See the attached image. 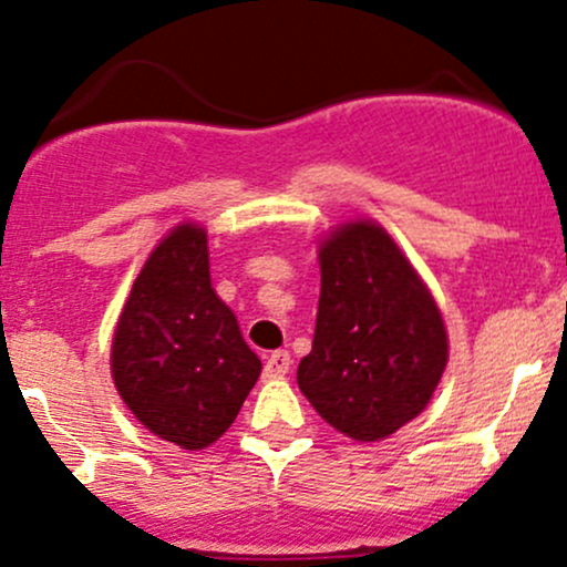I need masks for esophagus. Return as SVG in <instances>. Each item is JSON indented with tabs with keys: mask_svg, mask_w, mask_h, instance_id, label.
<instances>
[{
	"mask_svg": "<svg viewBox=\"0 0 567 567\" xmlns=\"http://www.w3.org/2000/svg\"><path fill=\"white\" fill-rule=\"evenodd\" d=\"M290 365H293V360H290V352H285V350H277V352H271L269 358H266V377H271V379H279V377H285L290 371Z\"/></svg>",
	"mask_w": 567,
	"mask_h": 567,
	"instance_id": "obj_1",
	"label": "esophagus"
}]
</instances>
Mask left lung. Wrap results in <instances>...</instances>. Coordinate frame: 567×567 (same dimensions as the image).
I'll use <instances>...</instances> for the list:
<instances>
[{"instance_id":"obj_1","label":"left lung","mask_w":567,"mask_h":567,"mask_svg":"<svg viewBox=\"0 0 567 567\" xmlns=\"http://www.w3.org/2000/svg\"><path fill=\"white\" fill-rule=\"evenodd\" d=\"M450 344L431 290L374 220L320 245V303L298 388L354 441H382L431 401Z\"/></svg>"}]
</instances>
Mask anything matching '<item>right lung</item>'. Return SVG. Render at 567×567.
<instances>
[{
    "label": "right lung",
    "mask_w": 567,
    "mask_h": 567,
    "mask_svg": "<svg viewBox=\"0 0 567 567\" xmlns=\"http://www.w3.org/2000/svg\"><path fill=\"white\" fill-rule=\"evenodd\" d=\"M112 379L147 431L204 450L231 427L260 360L209 279L207 231L172 228L128 293L112 339Z\"/></svg>",
    "instance_id": "obj_1"
}]
</instances>
